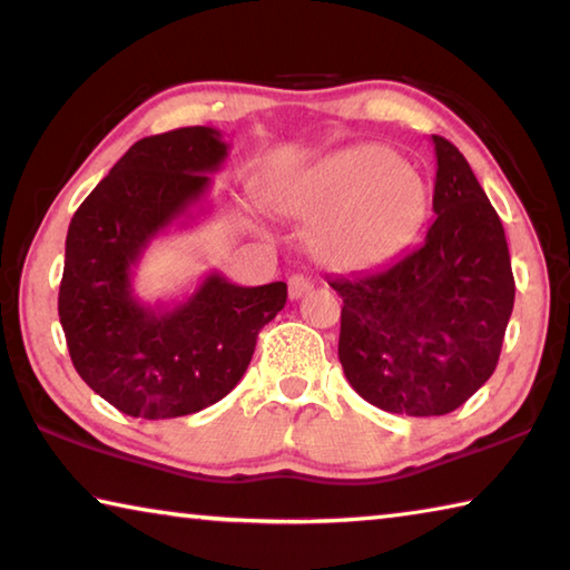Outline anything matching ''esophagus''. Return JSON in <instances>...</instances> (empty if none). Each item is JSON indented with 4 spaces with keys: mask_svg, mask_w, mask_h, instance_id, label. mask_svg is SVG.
<instances>
[{
    "mask_svg": "<svg viewBox=\"0 0 570 570\" xmlns=\"http://www.w3.org/2000/svg\"><path fill=\"white\" fill-rule=\"evenodd\" d=\"M306 292H312V282H308L306 276L294 274L292 278H288V296L302 298Z\"/></svg>",
    "mask_w": 570,
    "mask_h": 570,
    "instance_id": "obj_1",
    "label": "esophagus"
}]
</instances>
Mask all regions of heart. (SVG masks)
Wrapping results in <instances>:
<instances>
[{
    "instance_id": "1",
    "label": "heart",
    "mask_w": 570,
    "mask_h": 570,
    "mask_svg": "<svg viewBox=\"0 0 570 570\" xmlns=\"http://www.w3.org/2000/svg\"><path fill=\"white\" fill-rule=\"evenodd\" d=\"M278 208L314 224L308 244L322 264L356 272L384 262L410 236L424 183L394 150L356 146L296 176Z\"/></svg>"
}]
</instances>
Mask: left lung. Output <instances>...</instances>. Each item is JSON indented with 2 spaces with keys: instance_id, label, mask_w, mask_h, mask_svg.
Wrapping results in <instances>:
<instances>
[{
  "instance_id": "obj_1",
  "label": "left lung",
  "mask_w": 570,
  "mask_h": 570,
  "mask_svg": "<svg viewBox=\"0 0 570 570\" xmlns=\"http://www.w3.org/2000/svg\"><path fill=\"white\" fill-rule=\"evenodd\" d=\"M435 218L417 246L372 272L332 278L344 298L340 362L374 407L435 417L495 372L515 282L505 230L462 153L432 135Z\"/></svg>"
}]
</instances>
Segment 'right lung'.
<instances>
[{
	"label": "right lung",
	"mask_w": 570,
	"mask_h": 570,
	"mask_svg": "<svg viewBox=\"0 0 570 570\" xmlns=\"http://www.w3.org/2000/svg\"><path fill=\"white\" fill-rule=\"evenodd\" d=\"M226 158L228 142L204 125L142 138L67 228L57 298L67 350L88 387L130 417H183L224 400L286 304L284 282L238 286L218 272L170 306L132 292L150 240L188 226Z\"/></svg>",
	"instance_id": "add662e5"
}]
</instances>
